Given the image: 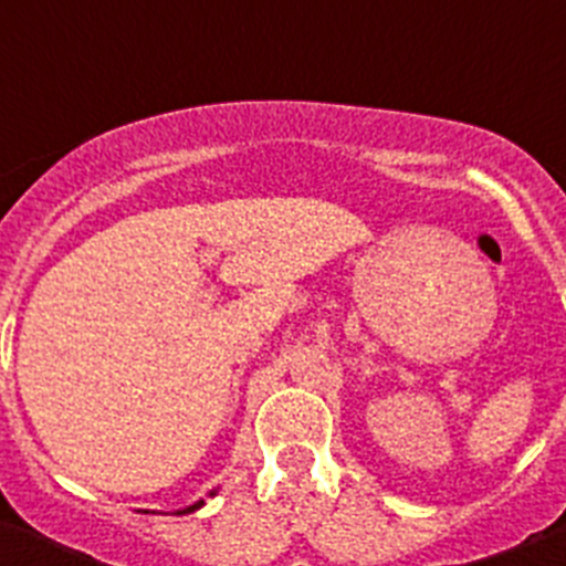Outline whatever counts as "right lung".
<instances>
[{
  "label": "right lung",
  "mask_w": 566,
  "mask_h": 566,
  "mask_svg": "<svg viewBox=\"0 0 566 566\" xmlns=\"http://www.w3.org/2000/svg\"><path fill=\"white\" fill-rule=\"evenodd\" d=\"M214 493H218V490H209V496H214ZM198 507H203V499H201V502H195V504H189V507L178 510V516H184V513H192V510H198Z\"/></svg>",
  "instance_id": "add662e5"
}]
</instances>
